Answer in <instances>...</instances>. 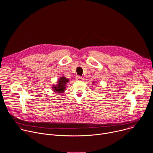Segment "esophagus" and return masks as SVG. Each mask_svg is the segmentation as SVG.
Wrapping results in <instances>:
<instances>
[{"instance_id":"obj_1","label":"esophagus","mask_w":153,"mask_h":153,"mask_svg":"<svg viewBox=\"0 0 153 153\" xmlns=\"http://www.w3.org/2000/svg\"><path fill=\"white\" fill-rule=\"evenodd\" d=\"M76 80H84V77H81V76H77L76 77Z\"/></svg>"}]
</instances>
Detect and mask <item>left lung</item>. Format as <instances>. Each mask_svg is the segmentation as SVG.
Here are the masks:
<instances>
[{
    "instance_id": "left-lung-1",
    "label": "left lung",
    "mask_w": 153,
    "mask_h": 153,
    "mask_svg": "<svg viewBox=\"0 0 153 153\" xmlns=\"http://www.w3.org/2000/svg\"><path fill=\"white\" fill-rule=\"evenodd\" d=\"M93 83H94V82H93Z\"/></svg>"
}]
</instances>
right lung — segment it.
I'll return each instance as SVG.
<instances>
[{"label": "right lung", "instance_id": "add662e5", "mask_svg": "<svg viewBox=\"0 0 153 153\" xmlns=\"http://www.w3.org/2000/svg\"><path fill=\"white\" fill-rule=\"evenodd\" d=\"M69 82L68 79L64 76L61 77L57 81V85H53L52 87V90L55 93H63L66 89V84Z\"/></svg>", "mask_w": 153, "mask_h": 153}]
</instances>
